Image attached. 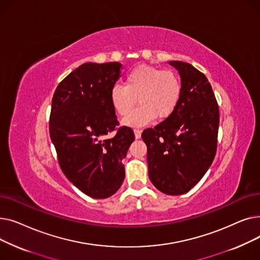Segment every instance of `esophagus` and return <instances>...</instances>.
Listing matches in <instances>:
<instances>
[{
    "label": "esophagus",
    "mask_w": 260,
    "mask_h": 260,
    "mask_svg": "<svg viewBox=\"0 0 260 260\" xmlns=\"http://www.w3.org/2000/svg\"><path fill=\"white\" fill-rule=\"evenodd\" d=\"M134 133H135V137H136V139H139V138L141 137V133H142V131H141V129H139V128H135V129H134Z\"/></svg>",
    "instance_id": "esophagus-1"
}]
</instances>
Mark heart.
I'll list each match as a JSON object with an SVG mask.
<instances>
[{"label": "heart", "instance_id": "b5f03b06", "mask_svg": "<svg viewBox=\"0 0 260 260\" xmlns=\"http://www.w3.org/2000/svg\"><path fill=\"white\" fill-rule=\"evenodd\" d=\"M182 94L181 82L174 72L152 65H138L125 77L124 85L116 84L111 89V103L118 115L126 117L137 99L141 106L124 123L140 126L170 118L179 105Z\"/></svg>", "mask_w": 260, "mask_h": 260}]
</instances>
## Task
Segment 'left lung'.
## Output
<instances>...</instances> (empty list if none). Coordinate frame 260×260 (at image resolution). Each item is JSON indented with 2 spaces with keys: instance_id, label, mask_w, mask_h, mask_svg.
<instances>
[{
  "instance_id": "8db88e82",
  "label": "left lung",
  "mask_w": 260,
  "mask_h": 260,
  "mask_svg": "<svg viewBox=\"0 0 260 260\" xmlns=\"http://www.w3.org/2000/svg\"><path fill=\"white\" fill-rule=\"evenodd\" d=\"M179 71L182 94L178 107L142 139L147 146L148 177L167 195H182L195 186L216 155L219 108L207 77L185 62Z\"/></svg>"
}]
</instances>
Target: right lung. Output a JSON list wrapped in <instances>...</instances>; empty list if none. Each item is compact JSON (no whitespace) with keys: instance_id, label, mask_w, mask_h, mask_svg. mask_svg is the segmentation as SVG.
<instances>
[{"instance_id":"1","label":"right lung","mask_w":260,"mask_h":260,"mask_svg":"<svg viewBox=\"0 0 260 260\" xmlns=\"http://www.w3.org/2000/svg\"><path fill=\"white\" fill-rule=\"evenodd\" d=\"M121 64L84 63L64 78L51 101L49 135L59 166L75 186L94 199L114 195L125 177L122 165L135 140L131 127H118L111 89ZM112 131L113 139L105 137Z\"/></svg>"}]
</instances>
